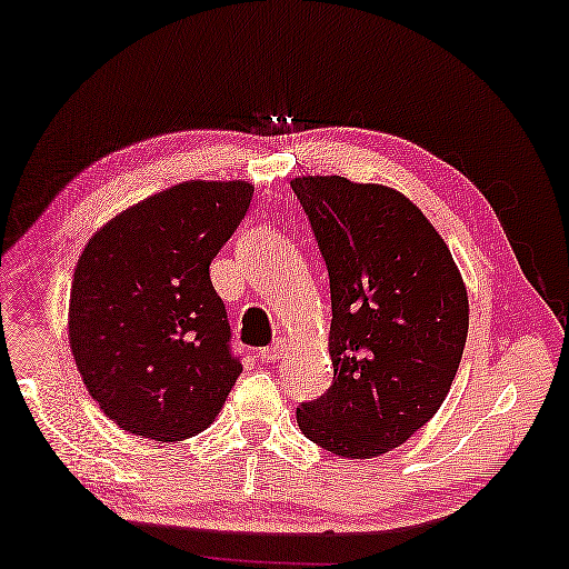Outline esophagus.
<instances>
[{"mask_svg":"<svg viewBox=\"0 0 569 569\" xmlns=\"http://www.w3.org/2000/svg\"><path fill=\"white\" fill-rule=\"evenodd\" d=\"M282 353H284V343H282V340H277V343L261 348L259 358H261V361H264V363H274V361H279V358H282Z\"/></svg>","mask_w":569,"mask_h":569,"instance_id":"obj_1","label":"esophagus"}]
</instances>
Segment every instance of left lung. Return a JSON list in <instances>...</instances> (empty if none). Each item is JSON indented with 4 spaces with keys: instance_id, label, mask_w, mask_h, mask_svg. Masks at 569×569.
<instances>
[{
    "instance_id": "1",
    "label": "left lung",
    "mask_w": 569,
    "mask_h": 569,
    "mask_svg": "<svg viewBox=\"0 0 569 569\" xmlns=\"http://www.w3.org/2000/svg\"><path fill=\"white\" fill-rule=\"evenodd\" d=\"M292 190L330 279L333 383L297 407L308 440L348 460L407 442L448 397L468 338V292L425 213L399 190L305 174Z\"/></svg>"
}]
</instances>
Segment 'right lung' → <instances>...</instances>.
Segmentation results:
<instances>
[{
    "instance_id": "add662e5",
    "label": "right lung",
    "mask_w": 569,
    "mask_h": 569,
    "mask_svg": "<svg viewBox=\"0 0 569 569\" xmlns=\"http://www.w3.org/2000/svg\"><path fill=\"white\" fill-rule=\"evenodd\" d=\"M243 180H188L93 233L78 259L68 340L89 395L121 430L188 440L241 373L211 282L213 257L247 216Z\"/></svg>"
}]
</instances>
